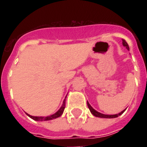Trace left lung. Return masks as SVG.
Wrapping results in <instances>:
<instances>
[{"instance_id":"left-lung-1","label":"left lung","mask_w":147,"mask_h":147,"mask_svg":"<svg viewBox=\"0 0 147 147\" xmlns=\"http://www.w3.org/2000/svg\"><path fill=\"white\" fill-rule=\"evenodd\" d=\"M122 43H123V47H126V49H127V50H130V48H129V46H128L127 42H126L124 40H122ZM87 105H88V107L89 108L90 111L92 113L94 116L97 117H100V118H115V117H117L118 116L121 115V114H123V112L125 111V110L124 109L123 111H122L121 112H120L119 114H112V115H109V114H101L100 112L97 111L96 110H94L93 107L90 105V104L87 101Z\"/></svg>"}]
</instances>
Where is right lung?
I'll list each match as a JSON object with an SVG mask.
<instances>
[{"label":"right lung","mask_w":147,"mask_h":147,"mask_svg":"<svg viewBox=\"0 0 147 147\" xmlns=\"http://www.w3.org/2000/svg\"><path fill=\"white\" fill-rule=\"evenodd\" d=\"M65 99L63 100V103H62V106L60 107L59 109L57 111L55 112V114H52L50 116H47V117H36V116H32V115H30L29 114L26 113V115L29 116L30 118H32L34 121H51V120H53V119H55L60 117L63 114V111H64L65 109Z\"/></svg>","instance_id":"right-lung-1"}]
</instances>
